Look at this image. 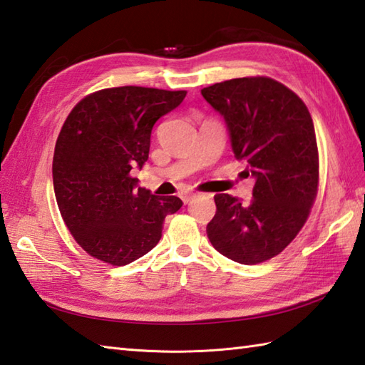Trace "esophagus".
I'll list each match as a JSON object with an SVG mask.
<instances>
[{"label": "esophagus", "instance_id": "34e87169", "mask_svg": "<svg viewBox=\"0 0 365 365\" xmlns=\"http://www.w3.org/2000/svg\"><path fill=\"white\" fill-rule=\"evenodd\" d=\"M195 199H196V192H185V195H182L183 204H191Z\"/></svg>", "mask_w": 365, "mask_h": 365}]
</instances>
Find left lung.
<instances>
[{
  "label": "left lung",
  "instance_id": "8db88e82",
  "mask_svg": "<svg viewBox=\"0 0 365 365\" xmlns=\"http://www.w3.org/2000/svg\"><path fill=\"white\" fill-rule=\"evenodd\" d=\"M200 94L229 130L232 150L255 178L247 204L216 195L207 224L213 247L227 259L255 265L282 252L304 226L319 188V149L304 102L267 76L234 78Z\"/></svg>",
  "mask_w": 365,
  "mask_h": 365
}]
</instances>
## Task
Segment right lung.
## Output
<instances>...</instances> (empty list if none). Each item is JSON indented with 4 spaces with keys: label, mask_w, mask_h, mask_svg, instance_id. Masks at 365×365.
Wrapping results in <instances>:
<instances>
[{
    "label": "right lung",
    "mask_w": 365,
    "mask_h": 365,
    "mask_svg": "<svg viewBox=\"0 0 365 365\" xmlns=\"http://www.w3.org/2000/svg\"><path fill=\"white\" fill-rule=\"evenodd\" d=\"M187 91L122 86L84 97L67 115L53 157V187L75 242L114 267L143 257L183 202L155 196L131 177L149 158L152 128Z\"/></svg>",
    "instance_id": "right-lung-1"
}]
</instances>
